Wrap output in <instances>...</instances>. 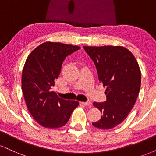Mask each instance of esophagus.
<instances>
[{
    "instance_id": "1",
    "label": "esophagus",
    "mask_w": 156,
    "mask_h": 156,
    "mask_svg": "<svg viewBox=\"0 0 156 156\" xmlns=\"http://www.w3.org/2000/svg\"><path fill=\"white\" fill-rule=\"evenodd\" d=\"M81 104L85 105V106H88V107H91V105H92V103H91V102L89 101L81 102Z\"/></svg>"
}]
</instances>
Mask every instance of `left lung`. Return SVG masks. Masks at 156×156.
Returning <instances> with one entry per match:
<instances>
[{"label": "left lung", "instance_id": "obj_1", "mask_svg": "<svg viewBox=\"0 0 156 156\" xmlns=\"http://www.w3.org/2000/svg\"><path fill=\"white\" fill-rule=\"evenodd\" d=\"M95 64L99 81L106 87V101L93 105L103 116L92 122L99 129L120 124L133 108L141 87V70L135 56L122 46H83Z\"/></svg>", "mask_w": 156, "mask_h": 156}]
</instances>
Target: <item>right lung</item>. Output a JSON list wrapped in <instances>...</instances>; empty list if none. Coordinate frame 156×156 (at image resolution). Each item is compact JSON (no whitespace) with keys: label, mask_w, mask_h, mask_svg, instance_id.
I'll use <instances>...</instances> for the list:
<instances>
[{"label":"right lung","mask_w":156,"mask_h":156,"mask_svg":"<svg viewBox=\"0 0 156 156\" xmlns=\"http://www.w3.org/2000/svg\"><path fill=\"white\" fill-rule=\"evenodd\" d=\"M80 47L61 42H46L28 55L22 73V90L27 108L39 125L58 128L66 125L75 108L76 101L62 99L51 90L58 78L62 63Z\"/></svg>","instance_id":"obj_1"}]
</instances>
